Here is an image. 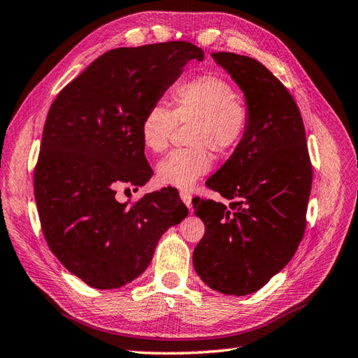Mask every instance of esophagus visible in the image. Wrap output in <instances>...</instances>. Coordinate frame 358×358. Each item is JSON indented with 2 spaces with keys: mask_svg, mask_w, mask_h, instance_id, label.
I'll use <instances>...</instances> for the list:
<instances>
[{
  "mask_svg": "<svg viewBox=\"0 0 358 358\" xmlns=\"http://www.w3.org/2000/svg\"><path fill=\"white\" fill-rule=\"evenodd\" d=\"M179 196H180V199H182V202H184V203L187 205V208H191V200H193V196H191L189 191H187V189L180 191Z\"/></svg>",
  "mask_w": 358,
  "mask_h": 358,
  "instance_id": "1",
  "label": "esophagus"
}]
</instances>
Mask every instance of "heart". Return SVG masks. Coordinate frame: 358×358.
Listing matches in <instances>:
<instances>
[{
  "instance_id": "b5f03b06",
  "label": "heart",
  "mask_w": 358,
  "mask_h": 358,
  "mask_svg": "<svg viewBox=\"0 0 358 358\" xmlns=\"http://www.w3.org/2000/svg\"><path fill=\"white\" fill-rule=\"evenodd\" d=\"M237 91L224 78L200 76L178 85L171 92L173 109L155 103L139 126L143 145L161 153L179 124H191L188 149L173 150L158 164L156 176L162 185L191 188L213 167V155H226L243 143L250 127V109L237 99Z\"/></svg>"
}]
</instances>
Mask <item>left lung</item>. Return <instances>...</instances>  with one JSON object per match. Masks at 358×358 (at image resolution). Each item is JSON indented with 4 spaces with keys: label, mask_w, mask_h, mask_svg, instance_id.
Returning <instances> with one entry per match:
<instances>
[{
    "label": "left lung",
    "mask_w": 358,
    "mask_h": 358,
    "mask_svg": "<svg viewBox=\"0 0 358 358\" xmlns=\"http://www.w3.org/2000/svg\"><path fill=\"white\" fill-rule=\"evenodd\" d=\"M211 56L245 92L252 120L243 143L206 182L229 203L193 200L205 223L193 264L213 290L245 296L281 272L298 249L313 170L301 112L285 86L255 59Z\"/></svg>",
    "instance_id": "obj_1"
}]
</instances>
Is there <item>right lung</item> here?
<instances>
[{"label": "right lung", "mask_w": 358, "mask_h": 358, "mask_svg": "<svg viewBox=\"0 0 358 358\" xmlns=\"http://www.w3.org/2000/svg\"><path fill=\"white\" fill-rule=\"evenodd\" d=\"M203 50L185 41L115 48L59 92L43 126L34 169L43 237L64 267L94 289H118L141 275L162 234L188 215L165 189L134 205L117 187L152 178L139 126L145 110Z\"/></svg>", "instance_id": "add662e5"}]
</instances>
